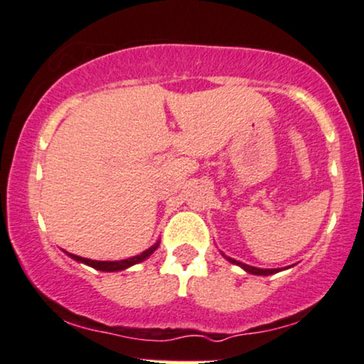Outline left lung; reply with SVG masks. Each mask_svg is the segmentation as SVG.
I'll return each mask as SVG.
<instances>
[{
    "label": "left lung",
    "mask_w": 364,
    "mask_h": 364,
    "mask_svg": "<svg viewBox=\"0 0 364 364\" xmlns=\"http://www.w3.org/2000/svg\"><path fill=\"white\" fill-rule=\"evenodd\" d=\"M222 256H224L225 259L229 261V262H232V264H237V266H240V268H242V269L246 271V273H249V274H257V277H268V274H274V273H278V271H279V269H261V268H254V266L244 264V262L232 259V257L225 256L224 252H222Z\"/></svg>",
    "instance_id": "8db88e82"
}]
</instances>
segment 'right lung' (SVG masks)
Returning <instances> with one entry per match:
<instances>
[{
    "mask_svg": "<svg viewBox=\"0 0 364 364\" xmlns=\"http://www.w3.org/2000/svg\"><path fill=\"white\" fill-rule=\"evenodd\" d=\"M159 242H161V240H157L154 246H151L149 249H146V251H144V252H140V254H137V256H134V257H127V259H120V261H95V259H87V257L76 256V254H71V252H65V254H68L69 257H73L74 261L82 262V264L91 266V268H95V269H98V271H110V273H113V271L127 269V268H130V266L139 264V262L146 261L147 257L151 256V254L154 252L157 247H159Z\"/></svg>",
    "mask_w": 364,
    "mask_h": 364,
    "instance_id": "add662e5",
    "label": "right lung"
}]
</instances>
